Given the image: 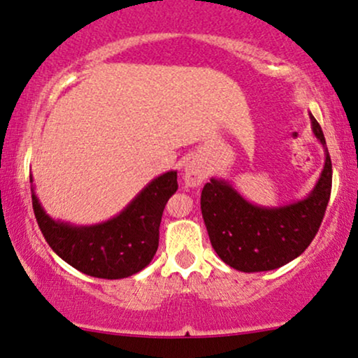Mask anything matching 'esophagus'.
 <instances>
[{"instance_id": "esophagus-1", "label": "esophagus", "mask_w": 358, "mask_h": 358, "mask_svg": "<svg viewBox=\"0 0 358 358\" xmlns=\"http://www.w3.org/2000/svg\"><path fill=\"white\" fill-rule=\"evenodd\" d=\"M206 169L199 160H189V162L184 166V182L189 187H198L203 184V180L206 179Z\"/></svg>"}]
</instances>
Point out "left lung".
I'll return each mask as SVG.
<instances>
[{
  "label": "left lung",
  "mask_w": 358,
  "mask_h": 358,
  "mask_svg": "<svg viewBox=\"0 0 358 358\" xmlns=\"http://www.w3.org/2000/svg\"><path fill=\"white\" fill-rule=\"evenodd\" d=\"M313 134L324 148V167L304 199L286 206H259L228 180L211 178L201 192V213L211 245L227 266L240 272L274 271L299 257L320 230L331 192V159L315 116Z\"/></svg>",
  "instance_id": "1"
}]
</instances>
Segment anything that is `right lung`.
Listing matches in <instances>:
<instances>
[{
    "instance_id": "right-lung-1",
    "label": "right lung",
    "mask_w": 358,
    "mask_h": 358,
    "mask_svg": "<svg viewBox=\"0 0 358 358\" xmlns=\"http://www.w3.org/2000/svg\"><path fill=\"white\" fill-rule=\"evenodd\" d=\"M176 191L178 172L169 171L150 180L120 215L84 227L50 218L34 187L31 204L40 230L60 259L91 277L123 279L145 268L154 259L164 208Z\"/></svg>"
}]
</instances>
